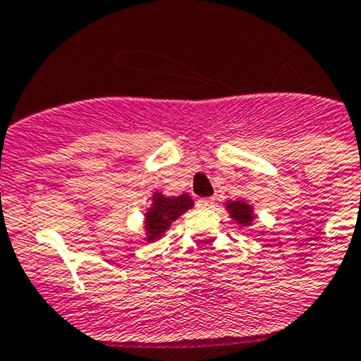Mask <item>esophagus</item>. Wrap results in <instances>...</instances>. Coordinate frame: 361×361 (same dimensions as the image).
Wrapping results in <instances>:
<instances>
[{
	"label": "esophagus",
	"mask_w": 361,
	"mask_h": 361,
	"mask_svg": "<svg viewBox=\"0 0 361 361\" xmlns=\"http://www.w3.org/2000/svg\"><path fill=\"white\" fill-rule=\"evenodd\" d=\"M197 206L199 208H213L215 206V199H212V197H208V199H199L197 200Z\"/></svg>",
	"instance_id": "obj_1"
}]
</instances>
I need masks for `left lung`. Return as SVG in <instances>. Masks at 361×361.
Segmentation results:
<instances>
[{"instance_id":"obj_1","label":"left lung","mask_w":361,"mask_h":361,"mask_svg":"<svg viewBox=\"0 0 361 361\" xmlns=\"http://www.w3.org/2000/svg\"><path fill=\"white\" fill-rule=\"evenodd\" d=\"M226 209H228L229 216H231L238 226H251L255 220L253 206L247 204L245 200H228L226 202Z\"/></svg>"}]
</instances>
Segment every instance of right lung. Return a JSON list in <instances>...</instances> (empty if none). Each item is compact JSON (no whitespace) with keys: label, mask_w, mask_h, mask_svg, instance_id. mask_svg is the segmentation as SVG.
I'll return each instance as SVG.
<instances>
[{"label":"right lung","mask_w":361,"mask_h":361,"mask_svg":"<svg viewBox=\"0 0 361 361\" xmlns=\"http://www.w3.org/2000/svg\"><path fill=\"white\" fill-rule=\"evenodd\" d=\"M193 208V199L188 193L178 197H166L162 191L152 195V206L145 213V240L155 242L162 238L178 216Z\"/></svg>","instance_id":"add662e5"}]
</instances>
